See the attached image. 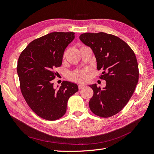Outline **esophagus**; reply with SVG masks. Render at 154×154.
<instances>
[{"mask_svg": "<svg viewBox=\"0 0 154 154\" xmlns=\"http://www.w3.org/2000/svg\"><path fill=\"white\" fill-rule=\"evenodd\" d=\"M84 87H85V85H79V89L81 90L82 88H83Z\"/></svg>", "mask_w": 154, "mask_h": 154, "instance_id": "esophagus-1", "label": "esophagus"}]
</instances>
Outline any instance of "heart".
<instances>
[{"label":"heart","mask_w":154,"mask_h":154,"mask_svg":"<svg viewBox=\"0 0 154 154\" xmlns=\"http://www.w3.org/2000/svg\"><path fill=\"white\" fill-rule=\"evenodd\" d=\"M70 79L75 81L77 82H85L88 79L87 71L84 70H77L70 74Z\"/></svg>","instance_id":"obj_1"}]
</instances>
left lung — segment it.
Segmentation results:
<instances>
[{
    "mask_svg": "<svg viewBox=\"0 0 154 154\" xmlns=\"http://www.w3.org/2000/svg\"><path fill=\"white\" fill-rule=\"evenodd\" d=\"M80 40L91 48L95 55L97 69H102L104 88L90 85L94 95L89 101L93 113L103 118L119 112L130 100L139 81V68L133 50L117 36L105 32L84 33Z\"/></svg>",
    "mask_w": 154,
    "mask_h": 154,
    "instance_id": "1",
    "label": "left lung"
}]
</instances>
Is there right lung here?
<instances>
[{
  "instance_id": "1",
  "label": "right lung",
  "mask_w": 154,
  "mask_h": 154,
  "mask_svg": "<svg viewBox=\"0 0 154 154\" xmlns=\"http://www.w3.org/2000/svg\"><path fill=\"white\" fill-rule=\"evenodd\" d=\"M75 38L74 32H51L34 39L21 53L17 74L21 93L38 116L55 120L65 115L70 96L77 92V84L63 81L54 88L52 81L57 75L64 51Z\"/></svg>"
}]
</instances>
